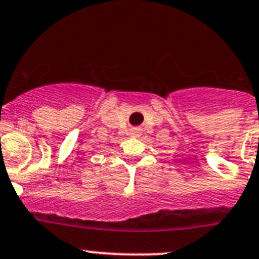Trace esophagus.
Here are the masks:
<instances>
[{"instance_id": "obj_1", "label": "esophagus", "mask_w": 259, "mask_h": 259, "mask_svg": "<svg viewBox=\"0 0 259 259\" xmlns=\"http://www.w3.org/2000/svg\"><path fill=\"white\" fill-rule=\"evenodd\" d=\"M139 134H140V132L137 131V130H135V131H132V135H134V136H139Z\"/></svg>"}]
</instances>
